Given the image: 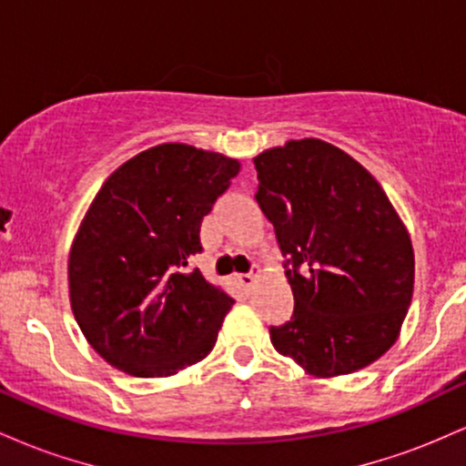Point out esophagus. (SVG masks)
Returning a JSON list of instances; mask_svg holds the SVG:
<instances>
[{
	"label": "esophagus",
	"mask_w": 466,
	"mask_h": 466,
	"mask_svg": "<svg viewBox=\"0 0 466 466\" xmlns=\"http://www.w3.org/2000/svg\"><path fill=\"white\" fill-rule=\"evenodd\" d=\"M258 278H260V269L258 267H256V269H251L249 274H240V276H237V280L240 282V285H243L245 289H251L256 285V282H258Z\"/></svg>",
	"instance_id": "obj_1"
}]
</instances>
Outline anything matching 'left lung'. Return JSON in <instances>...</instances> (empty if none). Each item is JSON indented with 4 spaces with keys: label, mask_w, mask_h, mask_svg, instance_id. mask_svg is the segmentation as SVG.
<instances>
[{
    "label": "left lung",
    "mask_w": 466,
    "mask_h": 466,
    "mask_svg": "<svg viewBox=\"0 0 466 466\" xmlns=\"http://www.w3.org/2000/svg\"><path fill=\"white\" fill-rule=\"evenodd\" d=\"M254 166L296 300L271 344L315 377L370 366L399 339L411 302L408 228L379 181L318 137L267 148Z\"/></svg>",
    "instance_id": "1"
}]
</instances>
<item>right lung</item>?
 <instances>
[{
    "instance_id": "right-lung-1",
    "label": "right lung",
    "mask_w": 466,
    "mask_h": 466,
    "mask_svg": "<svg viewBox=\"0 0 466 466\" xmlns=\"http://www.w3.org/2000/svg\"><path fill=\"white\" fill-rule=\"evenodd\" d=\"M238 170L221 153L157 144L94 197L69 249V302L85 339L117 370L173 377L215 349L234 300L190 269V256Z\"/></svg>"
}]
</instances>
